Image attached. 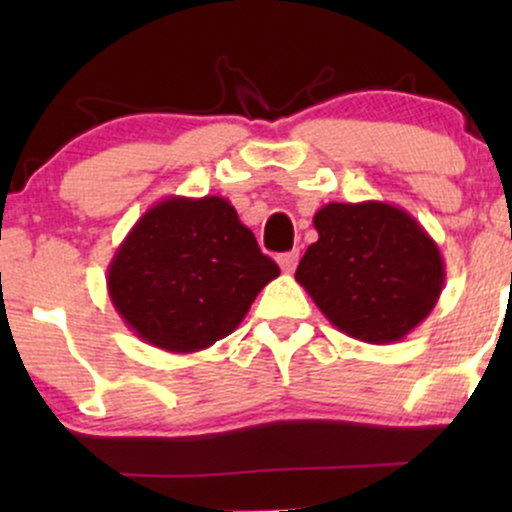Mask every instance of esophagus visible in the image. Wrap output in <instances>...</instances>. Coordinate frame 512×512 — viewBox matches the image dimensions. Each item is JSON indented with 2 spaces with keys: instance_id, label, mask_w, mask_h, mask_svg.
<instances>
[{
  "instance_id": "obj_1",
  "label": "esophagus",
  "mask_w": 512,
  "mask_h": 512,
  "mask_svg": "<svg viewBox=\"0 0 512 512\" xmlns=\"http://www.w3.org/2000/svg\"><path fill=\"white\" fill-rule=\"evenodd\" d=\"M298 250H291V252H284V255H279V267L284 269L286 274H291L293 269L298 267Z\"/></svg>"
}]
</instances>
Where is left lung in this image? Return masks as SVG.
I'll use <instances>...</instances> for the list:
<instances>
[{
    "label": "left lung",
    "mask_w": 512,
    "mask_h": 512,
    "mask_svg": "<svg viewBox=\"0 0 512 512\" xmlns=\"http://www.w3.org/2000/svg\"><path fill=\"white\" fill-rule=\"evenodd\" d=\"M317 240L296 281L349 337L392 344L436 308L445 264L409 211L387 202H330L313 216Z\"/></svg>",
    "instance_id": "1"
}]
</instances>
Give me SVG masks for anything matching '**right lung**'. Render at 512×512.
<instances>
[{
	"mask_svg": "<svg viewBox=\"0 0 512 512\" xmlns=\"http://www.w3.org/2000/svg\"><path fill=\"white\" fill-rule=\"evenodd\" d=\"M279 267L223 197H166L113 255L108 293L146 344L192 354L228 337Z\"/></svg>",
	"mask_w": 512,
	"mask_h": 512,
	"instance_id": "add662e5",
	"label": "right lung"
}]
</instances>
